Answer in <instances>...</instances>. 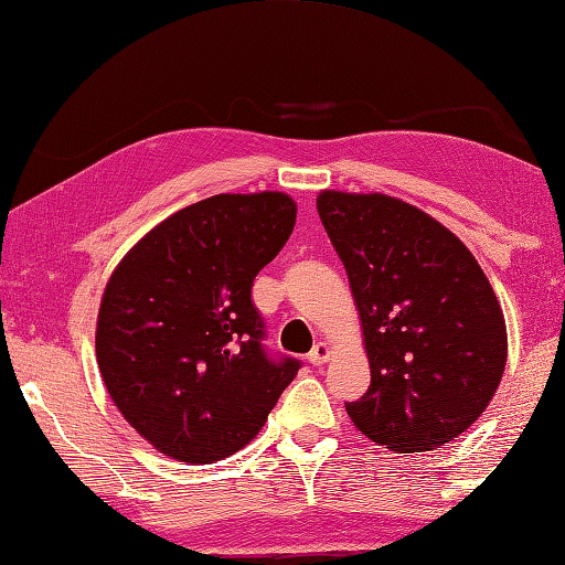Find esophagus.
Returning a JSON list of instances; mask_svg holds the SVG:
<instances>
[{"label":"esophagus","mask_w":565,"mask_h":565,"mask_svg":"<svg viewBox=\"0 0 565 565\" xmlns=\"http://www.w3.org/2000/svg\"><path fill=\"white\" fill-rule=\"evenodd\" d=\"M330 358H333V348H330L328 342H316L313 350L308 352V362L316 364V367H320V364H326Z\"/></svg>","instance_id":"obj_1"}]
</instances>
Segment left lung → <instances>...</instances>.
I'll return each instance as SVG.
<instances>
[{
	"mask_svg": "<svg viewBox=\"0 0 565 565\" xmlns=\"http://www.w3.org/2000/svg\"><path fill=\"white\" fill-rule=\"evenodd\" d=\"M316 207L348 271L370 360L367 394L345 404L352 426L396 452L458 438L507 364L504 313L478 259L399 198L320 191Z\"/></svg>",
	"mask_w": 565,
	"mask_h": 565,
	"instance_id": "1",
	"label": "left lung"
}]
</instances>
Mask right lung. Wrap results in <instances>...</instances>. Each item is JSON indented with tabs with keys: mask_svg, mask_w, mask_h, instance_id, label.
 <instances>
[{
	"mask_svg": "<svg viewBox=\"0 0 565 565\" xmlns=\"http://www.w3.org/2000/svg\"><path fill=\"white\" fill-rule=\"evenodd\" d=\"M296 203L220 193L151 227L115 267L97 313L107 394L137 434L183 462L223 460L259 434L301 364L271 362L252 281L286 245Z\"/></svg>",
	"mask_w": 565,
	"mask_h": 565,
	"instance_id": "obj_1",
	"label": "right lung"
}]
</instances>
